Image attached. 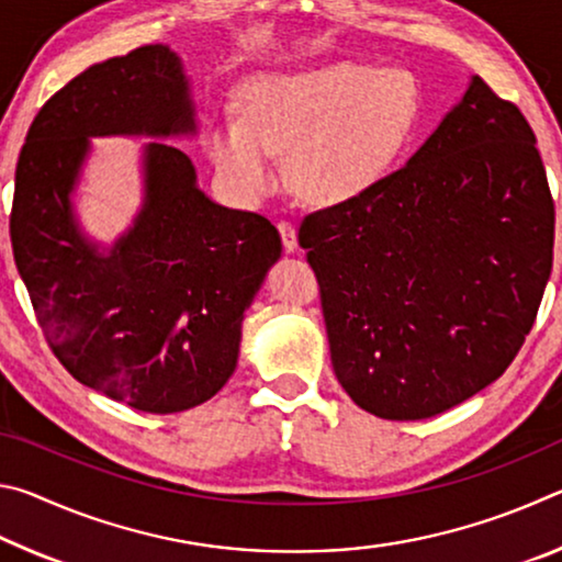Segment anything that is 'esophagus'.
Masks as SVG:
<instances>
[{
  "instance_id": "34e87169",
  "label": "esophagus",
  "mask_w": 562,
  "mask_h": 562,
  "mask_svg": "<svg viewBox=\"0 0 562 562\" xmlns=\"http://www.w3.org/2000/svg\"><path fill=\"white\" fill-rule=\"evenodd\" d=\"M278 231L282 235V245H284V252H294L297 250V231H294V225L282 221L278 223Z\"/></svg>"
}]
</instances>
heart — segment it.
I'll return each mask as SVG.
<instances>
[{
	"mask_svg": "<svg viewBox=\"0 0 562 562\" xmlns=\"http://www.w3.org/2000/svg\"><path fill=\"white\" fill-rule=\"evenodd\" d=\"M416 116L412 74L327 61L245 83L237 119L211 126L205 146L217 173L243 201L268 193L274 156L284 154V176L302 198L339 205L382 180L412 136Z\"/></svg>",
	"mask_w": 562,
	"mask_h": 562,
	"instance_id": "heart-1",
	"label": "heart"
}]
</instances>
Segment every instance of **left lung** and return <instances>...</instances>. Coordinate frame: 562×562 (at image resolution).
Returning <instances> with one entry per match:
<instances>
[{"instance_id":"obj_1","label":"left lung","mask_w":562,"mask_h":562,"mask_svg":"<svg viewBox=\"0 0 562 562\" xmlns=\"http://www.w3.org/2000/svg\"><path fill=\"white\" fill-rule=\"evenodd\" d=\"M553 237L528 121L471 76L404 168L300 225L351 402L418 422L496 382L536 322Z\"/></svg>"}]
</instances>
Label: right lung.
<instances>
[{"label": "right lung", "mask_w": 562, "mask_h": 562, "mask_svg": "<svg viewBox=\"0 0 562 562\" xmlns=\"http://www.w3.org/2000/svg\"><path fill=\"white\" fill-rule=\"evenodd\" d=\"M183 61L166 44L93 64L36 113L19 154L9 235L44 337L83 386L148 414L207 402L237 367L243 319L280 260L278 227L198 188L166 144L195 136ZM146 135L145 201L111 248L72 193L90 138Z\"/></svg>", "instance_id": "add662e5"}]
</instances>
